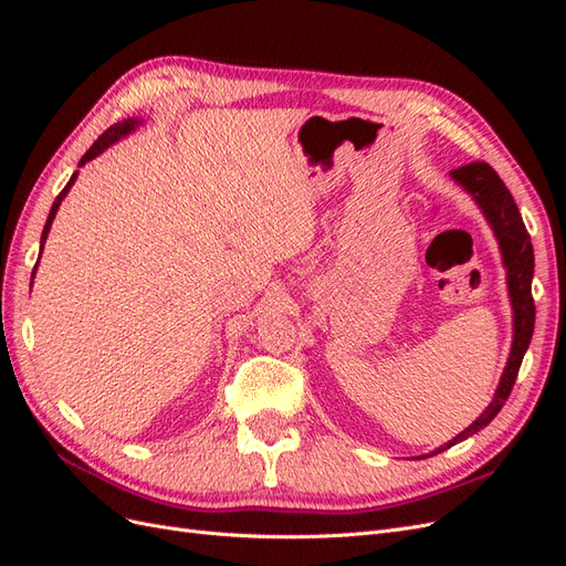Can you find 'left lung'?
I'll return each mask as SVG.
<instances>
[{"label":"left lung","mask_w":566,"mask_h":566,"mask_svg":"<svg viewBox=\"0 0 566 566\" xmlns=\"http://www.w3.org/2000/svg\"><path fill=\"white\" fill-rule=\"evenodd\" d=\"M451 179L458 186H462V191L468 196H472L476 208L482 210L484 219L489 221L495 241H499L501 260L505 266L510 306H512V347L501 375V382L495 387L493 399L484 408V413L479 416L472 424H468L458 437L443 443V447L418 458H430L455 447V443L465 441L479 430H484V427L499 416V410L510 397L512 385L517 380L522 358L528 349L531 335H534V321H536V306H534V297H531V281H534V248H531V238L526 233L522 214L517 210V202L512 200L507 186L486 163H472L460 169H453Z\"/></svg>","instance_id":"8db88e82"}]
</instances>
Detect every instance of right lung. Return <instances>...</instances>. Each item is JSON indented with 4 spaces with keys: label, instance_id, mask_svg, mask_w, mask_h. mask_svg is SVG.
<instances>
[{
    "label": "right lung",
    "instance_id": "right-lung-1",
    "mask_svg": "<svg viewBox=\"0 0 566 566\" xmlns=\"http://www.w3.org/2000/svg\"><path fill=\"white\" fill-rule=\"evenodd\" d=\"M142 125V119L139 117H127V119H123V123H117V125H113V127H108L104 134H101L98 136V139L94 142V146L87 150V153H84V156H82V160L77 163L80 167L82 165H87L90 160H94L96 156H101V153H104L106 148H111L113 144H117L119 139H125V136H129L136 127H139ZM77 175L80 172H75L73 177H71V181H67L65 184V188H63V191L59 193V198L54 200V205H51V210H49V217H46V224H44V231H42V250H44V243H46V235H49V229H51V221H54L56 219V212H59V208H61V202H63V198L67 196V191H71V186L75 184V179H77ZM42 254V252H40ZM38 264H40V260H38ZM35 271H38V266H35ZM35 271H32V279H35Z\"/></svg>",
    "mask_w": 566,
    "mask_h": 566
}]
</instances>
